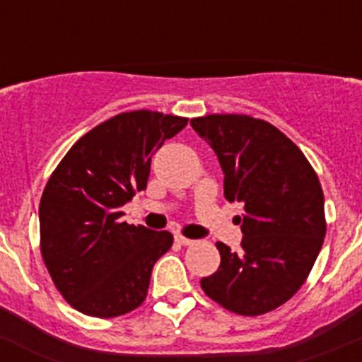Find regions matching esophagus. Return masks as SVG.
<instances>
[{
  "label": "esophagus",
  "instance_id": "1",
  "mask_svg": "<svg viewBox=\"0 0 362 362\" xmlns=\"http://www.w3.org/2000/svg\"><path fill=\"white\" fill-rule=\"evenodd\" d=\"M175 243H177V245H183V246H190V245H194V239H188V238H185V235H175Z\"/></svg>",
  "mask_w": 362,
  "mask_h": 362
}]
</instances>
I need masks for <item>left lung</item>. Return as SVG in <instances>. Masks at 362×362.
Instances as JSON below:
<instances>
[{
	"mask_svg": "<svg viewBox=\"0 0 362 362\" xmlns=\"http://www.w3.org/2000/svg\"><path fill=\"white\" fill-rule=\"evenodd\" d=\"M217 153L226 201L245 204L241 252L216 243L221 264L201 288L228 312L255 317L305 284L326 233L319 177L299 146L268 121L210 114L190 121Z\"/></svg>",
	"mask_w": 362,
	"mask_h": 362,
	"instance_id": "8db88e82",
	"label": "left lung"
}]
</instances>
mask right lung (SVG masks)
<instances>
[{"label": "right lung", "mask_w": 362, "mask_h": 362, "mask_svg": "<svg viewBox=\"0 0 362 362\" xmlns=\"http://www.w3.org/2000/svg\"><path fill=\"white\" fill-rule=\"evenodd\" d=\"M187 117L123 112L79 137L40 201V248L56 288L78 312L119 317L143 305L170 232L121 223V206L146 188L150 159Z\"/></svg>", "instance_id": "1"}]
</instances>
